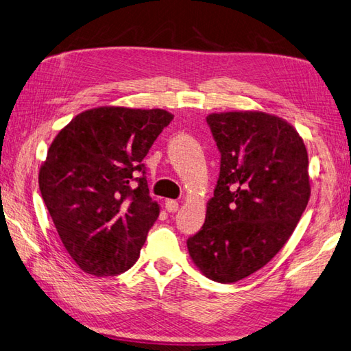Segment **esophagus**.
<instances>
[{"label":"esophagus","mask_w":351,"mask_h":351,"mask_svg":"<svg viewBox=\"0 0 351 351\" xmlns=\"http://www.w3.org/2000/svg\"><path fill=\"white\" fill-rule=\"evenodd\" d=\"M178 208H179V203H178L176 200H167V202H166L167 213H176Z\"/></svg>","instance_id":"34e87169"}]
</instances>
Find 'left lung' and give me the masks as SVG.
Returning a JSON list of instances; mask_svg holds the SVG:
<instances>
[{
	"instance_id": "left-lung-1",
	"label": "left lung",
	"mask_w": 351,
	"mask_h": 351,
	"mask_svg": "<svg viewBox=\"0 0 351 351\" xmlns=\"http://www.w3.org/2000/svg\"><path fill=\"white\" fill-rule=\"evenodd\" d=\"M221 152L205 224L186 241L209 280L247 278L276 256L296 229L311 195L304 138L286 119L260 110L210 113Z\"/></svg>"
}]
</instances>
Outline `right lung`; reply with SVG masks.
<instances>
[{
	"instance_id": "1",
	"label": "right lung",
	"mask_w": 351,
	"mask_h": 351,
	"mask_svg": "<svg viewBox=\"0 0 351 351\" xmlns=\"http://www.w3.org/2000/svg\"><path fill=\"white\" fill-rule=\"evenodd\" d=\"M173 119L165 109L101 106L55 136L38 185L62 245L84 272H125L160 214L142 160Z\"/></svg>"
}]
</instances>
